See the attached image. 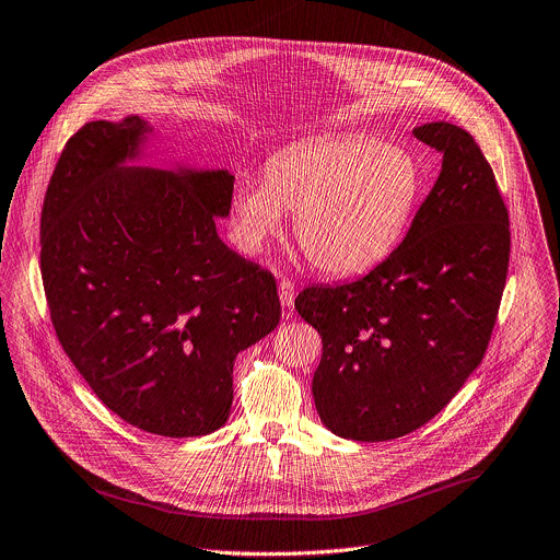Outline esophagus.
<instances>
[{"mask_svg": "<svg viewBox=\"0 0 560 560\" xmlns=\"http://www.w3.org/2000/svg\"><path fill=\"white\" fill-rule=\"evenodd\" d=\"M279 301L283 307H292L294 305V283L288 279H281L279 283Z\"/></svg>", "mask_w": 560, "mask_h": 560, "instance_id": "esophagus-1", "label": "esophagus"}]
</instances>
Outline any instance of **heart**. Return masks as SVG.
I'll list each match as a JSON object with an SVG mask.
<instances>
[{
    "mask_svg": "<svg viewBox=\"0 0 560 560\" xmlns=\"http://www.w3.org/2000/svg\"><path fill=\"white\" fill-rule=\"evenodd\" d=\"M423 192V171L406 148L374 137L296 143L234 188V236L259 253L296 214L294 236L324 275L350 277L378 266L406 236Z\"/></svg>",
    "mask_w": 560,
    "mask_h": 560,
    "instance_id": "1",
    "label": "heart"
}]
</instances>
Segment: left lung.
<instances>
[{"instance_id": "left-lung-1", "label": "left lung", "mask_w": 560, "mask_h": 560, "mask_svg": "<svg viewBox=\"0 0 560 560\" xmlns=\"http://www.w3.org/2000/svg\"><path fill=\"white\" fill-rule=\"evenodd\" d=\"M415 137L443 164L401 246L365 277L294 301L324 341L316 412L361 443L410 434L452 401L483 361L508 279L510 217L481 148L447 121Z\"/></svg>"}]
</instances>
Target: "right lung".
<instances>
[{
    "mask_svg": "<svg viewBox=\"0 0 560 560\" xmlns=\"http://www.w3.org/2000/svg\"><path fill=\"white\" fill-rule=\"evenodd\" d=\"M152 126L91 121L66 143L42 208V279L57 339L126 423L188 439L232 408L236 354L281 316L275 277L230 250L225 168L135 166Z\"/></svg>",
    "mask_w": 560,
    "mask_h": 560,
    "instance_id": "obj_1",
    "label": "right lung"
}]
</instances>
